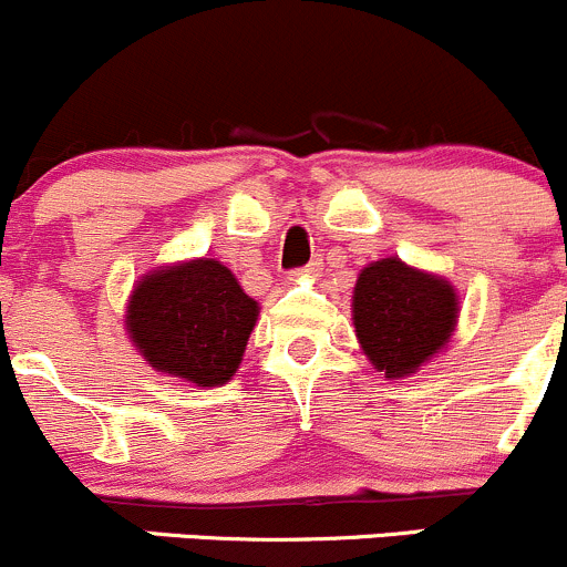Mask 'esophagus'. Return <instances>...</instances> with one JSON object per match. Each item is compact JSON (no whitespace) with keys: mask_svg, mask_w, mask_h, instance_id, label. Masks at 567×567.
Returning <instances> with one entry per match:
<instances>
[{"mask_svg":"<svg viewBox=\"0 0 567 567\" xmlns=\"http://www.w3.org/2000/svg\"><path fill=\"white\" fill-rule=\"evenodd\" d=\"M318 271H320V260L315 258L312 264L296 268V271H290V279H296V277H315V274H318Z\"/></svg>","mask_w":567,"mask_h":567,"instance_id":"1","label":"esophagus"}]
</instances>
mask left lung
I'll return each mask as SVG.
<instances>
[{"label":"left lung","instance_id":"8db88e82","mask_svg":"<svg viewBox=\"0 0 567 567\" xmlns=\"http://www.w3.org/2000/svg\"><path fill=\"white\" fill-rule=\"evenodd\" d=\"M353 323L374 369L404 378L449 342L456 326L454 288L399 258L378 260L355 282Z\"/></svg>","mask_w":567,"mask_h":567}]
</instances>
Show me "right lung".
I'll return each mask as SVG.
<instances>
[{"label": "right lung", "mask_w": 567, "mask_h": 567, "mask_svg": "<svg viewBox=\"0 0 567 567\" xmlns=\"http://www.w3.org/2000/svg\"><path fill=\"white\" fill-rule=\"evenodd\" d=\"M255 320L258 303L212 258L148 274L127 307L130 339L143 359L198 385L234 378Z\"/></svg>", "instance_id": "add662e5"}]
</instances>
